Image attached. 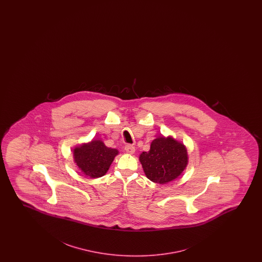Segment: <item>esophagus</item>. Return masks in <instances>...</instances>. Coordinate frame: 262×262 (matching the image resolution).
Here are the masks:
<instances>
[{"instance_id": "esophagus-1", "label": "esophagus", "mask_w": 262, "mask_h": 262, "mask_svg": "<svg viewBox=\"0 0 262 262\" xmlns=\"http://www.w3.org/2000/svg\"><path fill=\"white\" fill-rule=\"evenodd\" d=\"M125 151L128 154H133L135 152V147L133 145H127L125 147Z\"/></svg>"}]
</instances>
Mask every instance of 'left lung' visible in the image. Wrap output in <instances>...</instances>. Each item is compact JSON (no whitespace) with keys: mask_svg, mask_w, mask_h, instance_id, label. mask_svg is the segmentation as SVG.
Returning <instances> with one entry per match:
<instances>
[{"mask_svg":"<svg viewBox=\"0 0 262 262\" xmlns=\"http://www.w3.org/2000/svg\"><path fill=\"white\" fill-rule=\"evenodd\" d=\"M140 164L147 178L165 184L177 179L189 162L184 144L172 136H159L151 142L150 149L140 155Z\"/></svg>","mask_w":262,"mask_h":262,"instance_id":"8db88e82","label":"left lung"}]
</instances>
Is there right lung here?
Returning a JSON list of instances; mask_svg holds the SVG:
<instances>
[{
  "instance_id": "obj_1",
  "label": "right lung",
  "mask_w": 262,
  "mask_h": 262,
  "mask_svg": "<svg viewBox=\"0 0 262 262\" xmlns=\"http://www.w3.org/2000/svg\"><path fill=\"white\" fill-rule=\"evenodd\" d=\"M118 149L107 147L100 140H91L73 149V159L78 168L90 178L104 176L110 168Z\"/></svg>"
}]
</instances>
